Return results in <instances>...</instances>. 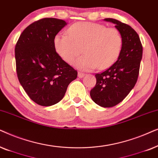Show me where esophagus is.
<instances>
[{
	"label": "esophagus",
	"mask_w": 158,
	"mask_h": 158,
	"mask_svg": "<svg viewBox=\"0 0 158 158\" xmlns=\"http://www.w3.org/2000/svg\"><path fill=\"white\" fill-rule=\"evenodd\" d=\"M85 76V73H81V72H79L78 73V77L79 78H83Z\"/></svg>",
	"instance_id": "1"
}]
</instances>
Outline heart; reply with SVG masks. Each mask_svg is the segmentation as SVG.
<instances>
[{"instance_id":"obj_1","label":"heart","mask_w":158,"mask_h":158,"mask_svg":"<svg viewBox=\"0 0 158 158\" xmlns=\"http://www.w3.org/2000/svg\"><path fill=\"white\" fill-rule=\"evenodd\" d=\"M68 35L58 34L53 45L58 56L71 64L83 52L85 56L75 63L82 71H91L97 67L100 70L115 64L123 47V37L118 29L97 23L81 22L68 29Z\"/></svg>"}]
</instances>
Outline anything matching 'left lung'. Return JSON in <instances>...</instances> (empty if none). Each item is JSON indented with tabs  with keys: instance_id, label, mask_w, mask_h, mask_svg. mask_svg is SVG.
<instances>
[{
	"instance_id": "obj_1",
	"label": "left lung",
	"mask_w": 158,
	"mask_h": 158,
	"mask_svg": "<svg viewBox=\"0 0 158 158\" xmlns=\"http://www.w3.org/2000/svg\"><path fill=\"white\" fill-rule=\"evenodd\" d=\"M104 20L115 24L123 37V47L115 64L95 74L96 85L90 91V96L98 106L110 108L121 102L135 86L142 58V45L138 34L129 25L114 19Z\"/></svg>"
}]
</instances>
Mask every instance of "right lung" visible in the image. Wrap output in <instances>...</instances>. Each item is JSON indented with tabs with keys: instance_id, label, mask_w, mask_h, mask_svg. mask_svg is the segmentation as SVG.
Here are the masks:
<instances>
[{
	"instance_id": "1",
	"label": "right lung",
	"mask_w": 158,
	"mask_h": 158,
	"mask_svg": "<svg viewBox=\"0 0 158 158\" xmlns=\"http://www.w3.org/2000/svg\"><path fill=\"white\" fill-rule=\"evenodd\" d=\"M67 23L44 18L29 25L15 47L16 73L29 98L42 106L62 100L77 71L65 62L55 50L53 39Z\"/></svg>"
}]
</instances>
